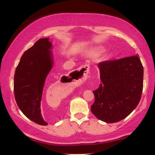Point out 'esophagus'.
<instances>
[{"mask_svg":"<svg viewBox=\"0 0 155 155\" xmlns=\"http://www.w3.org/2000/svg\"><path fill=\"white\" fill-rule=\"evenodd\" d=\"M89 66H87V65H85L84 66H82V67H80V68H78V69H77L78 71H75V72L76 73H78V72H80V70L82 71V73H81L80 74V75H81L80 76V79H82L83 80H85L86 79H87V78L88 73H89Z\"/></svg>","mask_w":155,"mask_h":155,"instance_id":"esophagus-1","label":"esophagus"}]
</instances>
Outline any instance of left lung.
Instances as JSON below:
<instances>
[{
  "label": "left lung",
  "mask_w": 155,
  "mask_h": 155,
  "mask_svg": "<svg viewBox=\"0 0 155 155\" xmlns=\"http://www.w3.org/2000/svg\"><path fill=\"white\" fill-rule=\"evenodd\" d=\"M102 83L94 92L91 111L97 118L108 123L125 118L141 100L143 68L139 55L97 64Z\"/></svg>",
  "instance_id": "8db88e82"
}]
</instances>
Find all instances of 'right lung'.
<instances>
[{"label":"right lung","instance_id":"obj_1","mask_svg":"<svg viewBox=\"0 0 155 155\" xmlns=\"http://www.w3.org/2000/svg\"><path fill=\"white\" fill-rule=\"evenodd\" d=\"M53 44L42 38L27 50L16 68L14 91L18 107L33 122L47 125L41 112V101L46 77L54 64Z\"/></svg>","mask_w":155,"mask_h":155}]
</instances>
